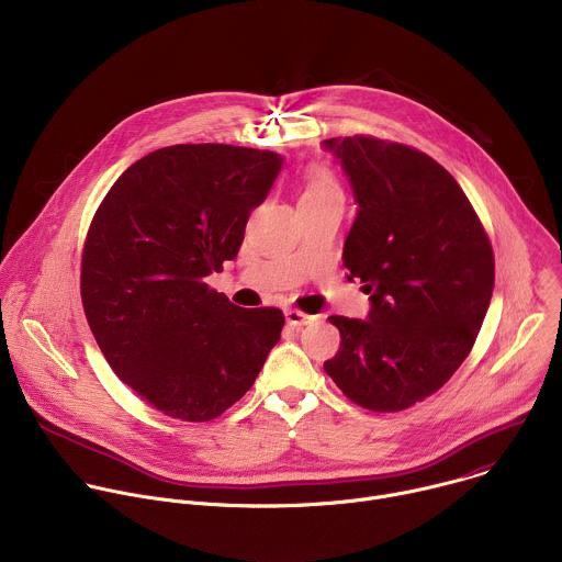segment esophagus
Wrapping results in <instances>:
<instances>
[{
  "mask_svg": "<svg viewBox=\"0 0 562 562\" xmlns=\"http://www.w3.org/2000/svg\"><path fill=\"white\" fill-rule=\"evenodd\" d=\"M284 317H286V323H289L291 327H295V329L306 327V325H311L313 319H315L313 315L302 313V311H297V308H286V311H284Z\"/></svg>",
  "mask_w": 562,
  "mask_h": 562,
  "instance_id": "esophagus-1",
  "label": "esophagus"
}]
</instances>
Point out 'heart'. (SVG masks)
<instances>
[{
	"label": "heart",
	"instance_id": "obj_1",
	"mask_svg": "<svg viewBox=\"0 0 562 562\" xmlns=\"http://www.w3.org/2000/svg\"><path fill=\"white\" fill-rule=\"evenodd\" d=\"M340 193V187L336 182V178L325 171V169H311L306 173L304 187L300 191V202L304 200H319V198H327V195H336Z\"/></svg>",
	"mask_w": 562,
	"mask_h": 562
}]
</instances>
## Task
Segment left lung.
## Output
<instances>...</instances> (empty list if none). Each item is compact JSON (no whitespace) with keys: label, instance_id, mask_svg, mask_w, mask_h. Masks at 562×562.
Here are the masks:
<instances>
[{"label":"left lung","instance_id":"obj_1","mask_svg":"<svg viewBox=\"0 0 562 562\" xmlns=\"http://www.w3.org/2000/svg\"><path fill=\"white\" fill-rule=\"evenodd\" d=\"M358 215L345 239L367 319L331 315L338 353L325 371L356 405L403 412L469 356L494 293V251L467 195L436 159L378 137H334Z\"/></svg>","mask_w":562,"mask_h":562}]
</instances>
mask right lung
Instances as JSON below:
<instances>
[{
    "mask_svg": "<svg viewBox=\"0 0 562 562\" xmlns=\"http://www.w3.org/2000/svg\"><path fill=\"white\" fill-rule=\"evenodd\" d=\"M282 162L231 144L157 148L117 178L91 222L89 327L117 378L171 418L224 414L280 340V308H239L204 278L237 256Z\"/></svg>",
    "mask_w": 562,
    "mask_h": 562,
    "instance_id": "1",
    "label": "right lung"
}]
</instances>
